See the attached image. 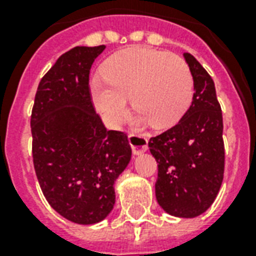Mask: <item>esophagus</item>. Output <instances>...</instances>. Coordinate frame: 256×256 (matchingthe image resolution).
Instances as JSON below:
<instances>
[{
  "label": "esophagus",
  "instance_id": "obj_1",
  "mask_svg": "<svg viewBox=\"0 0 256 256\" xmlns=\"http://www.w3.org/2000/svg\"><path fill=\"white\" fill-rule=\"evenodd\" d=\"M128 142H130V146L132 148V152L136 156H140L142 152H144L148 150V138L142 134H136V132H132L128 136Z\"/></svg>",
  "mask_w": 256,
  "mask_h": 256
}]
</instances>
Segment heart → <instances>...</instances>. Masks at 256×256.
Segmentation results:
<instances>
[{
	"mask_svg": "<svg viewBox=\"0 0 256 256\" xmlns=\"http://www.w3.org/2000/svg\"><path fill=\"white\" fill-rule=\"evenodd\" d=\"M104 80H92V102L108 126L126 116L128 96L140 112L136 120L152 128L175 124L190 108L194 81L190 68L180 57L160 50L132 46L120 50L102 65Z\"/></svg>",
	"mask_w": 256,
	"mask_h": 256,
	"instance_id": "obj_1",
	"label": "heart"
}]
</instances>
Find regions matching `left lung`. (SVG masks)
<instances>
[{"mask_svg":"<svg viewBox=\"0 0 256 256\" xmlns=\"http://www.w3.org/2000/svg\"><path fill=\"white\" fill-rule=\"evenodd\" d=\"M194 80L190 108L178 124L148 140L158 164L156 196L168 214L195 218L216 198L224 172L223 118L210 74L190 53Z\"/></svg>","mask_w":256,"mask_h":256,"instance_id":"left-lung-1","label":"left lung"}]
</instances>
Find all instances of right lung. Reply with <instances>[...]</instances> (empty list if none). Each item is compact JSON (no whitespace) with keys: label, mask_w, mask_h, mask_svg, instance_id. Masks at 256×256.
Listing matches in <instances>:
<instances>
[{"label":"right lung","mask_w":256,"mask_h":256,"mask_svg":"<svg viewBox=\"0 0 256 256\" xmlns=\"http://www.w3.org/2000/svg\"><path fill=\"white\" fill-rule=\"evenodd\" d=\"M106 46H77L58 58L38 85L32 110L33 164L49 204L68 220H104L114 183L132 160L128 136L106 130L92 106L88 74Z\"/></svg>","instance_id":"add662e5"}]
</instances>
